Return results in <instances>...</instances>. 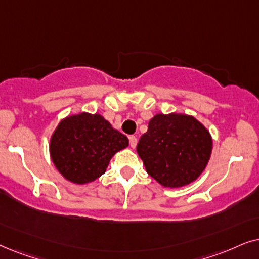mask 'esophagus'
I'll return each instance as SVG.
<instances>
[{
    "label": "esophagus",
    "mask_w": 259,
    "mask_h": 259,
    "mask_svg": "<svg viewBox=\"0 0 259 259\" xmlns=\"http://www.w3.org/2000/svg\"><path fill=\"white\" fill-rule=\"evenodd\" d=\"M129 141H130V146H132V148H135L137 146V137L136 136H130Z\"/></svg>",
    "instance_id": "obj_1"
}]
</instances>
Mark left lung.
<instances>
[{
    "label": "left lung",
    "mask_w": 259,
    "mask_h": 259,
    "mask_svg": "<svg viewBox=\"0 0 259 259\" xmlns=\"http://www.w3.org/2000/svg\"><path fill=\"white\" fill-rule=\"evenodd\" d=\"M136 150L151 178L163 187L179 188L195 181L205 170L212 137L193 116L157 113L149 120Z\"/></svg>",
    "instance_id": "1"
}]
</instances>
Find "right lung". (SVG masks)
I'll return each instance as SVG.
<instances>
[{"mask_svg":"<svg viewBox=\"0 0 259 259\" xmlns=\"http://www.w3.org/2000/svg\"><path fill=\"white\" fill-rule=\"evenodd\" d=\"M129 146L125 135L99 113L67 116L52 134L50 154L58 171L77 185L105 173L113 155Z\"/></svg>","mask_w":259,"mask_h":259,"instance_id":"right-lung-1","label":"right lung"}]
</instances>
